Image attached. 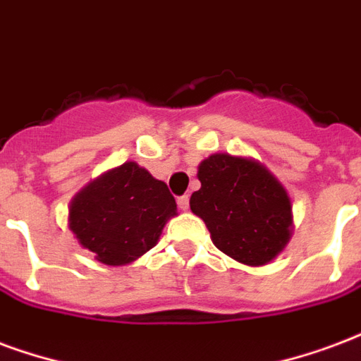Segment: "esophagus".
I'll use <instances>...</instances> for the list:
<instances>
[{
  "label": "esophagus",
  "instance_id": "34e87169",
  "mask_svg": "<svg viewBox=\"0 0 361 361\" xmlns=\"http://www.w3.org/2000/svg\"><path fill=\"white\" fill-rule=\"evenodd\" d=\"M178 207H180L181 210H188V208H189V195H181L180 199H178Z\"/></svg>",
  "mask_w": 361,
  "mask_h": 361
}]
</instances>
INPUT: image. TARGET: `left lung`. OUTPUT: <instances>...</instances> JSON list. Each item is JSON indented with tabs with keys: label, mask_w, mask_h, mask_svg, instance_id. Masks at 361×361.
Returning <instances> with one entry per match:
<instances>
[{
	"label": "left lung",
	"mask_w": 361,
	"mask_h": 361,
	"mask_svg": "<svg viewBox=\"0 0 361 361\" xmlns=\"http://www.w3.org/2000/svg\"><path fill=\"white\" fill-rule=\"evenodd\" d=\"M201 189L189 207L224 255L247 266H264L287 247L293 204L285 188L255 159L210 154L199 164Z\"/></svg>",
	"instance_id": "obj_1"
}]
</instances>
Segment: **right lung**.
<instances>
[{
    "mask_svg": "<svg viewBox=\"0 0 361 361\" xmlns=\"http://www.w3.org/2000/svg\"><path fill=\"white\" fill-rule=\"evenodd\" d=\"M176 214V199L166 183L140 164L124 162L72 199L68 228L97 262L124 266L151 250Z\"/></svg>",
    "mask_w": 361,
    "mask_h": 361,
    "instance_id": "1",
    "label": "right lung"
}]
</instances>
